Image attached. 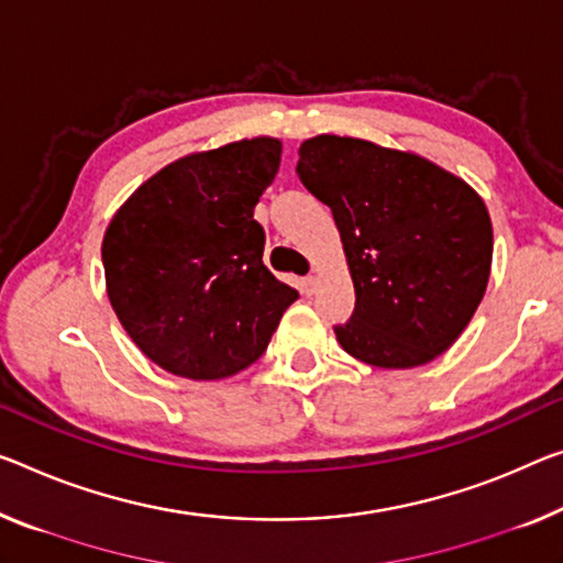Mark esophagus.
<instances>
[{
    "instance_id": "obj_1",
    "label": "esophagus",
    "mask_w": 563,
    "mask_h": 563,
    "mask_svg": "<svg viewBox=\"0 0 563 563\" xmlns=\"http://www.w3.org/2000/svg\"><path fill=\"white\" fill-rule=\"evenodd\" d=\"M317 287H319L317 276H305V279H301V291H305L307 297H311V294L317 291Z\"/></svg>"
}]
</instances>
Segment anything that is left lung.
I'll list each match as a JSON object with an SVG mask.
<instances>
[{
    "mask_svg": "<svg viewBox=\"0 0 563 563\" xmlns=\"http://www.w3.org/2000/svg\"><path fill=\"white\" fill-rule=\"evenodd\" d=\"M297 176L332 209L354 282L344 352L408 369L457 340L486 294L493 229L478 194L420 155L360 137L301 143Z\"/></svg>",
    "mask_w": 563,
    "mask_h": 563,
    "instance_id": "obj_1",
    "label": "left lung"
}]
</instances>
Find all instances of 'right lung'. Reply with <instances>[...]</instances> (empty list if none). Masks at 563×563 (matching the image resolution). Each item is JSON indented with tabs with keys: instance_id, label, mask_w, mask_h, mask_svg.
<instances>
[{
	"instance_id": "1",
	"label": "right lung",
	"mask_w": 563,
	"mask_h": 563,
	"mask_svg": "<svg viewBox=\"0 0 563 563\" xmlns=\"http://www.w3.org/2000/svg\"><path fill=\"white\" fill-rule=\"evenodd\" d=\"M282 161L274 137L229 143L155 173L102 241L108 297L155 365L188 379L262 357L297 289L264 266L254 206Z\"/></svg>"
}]
</instances>
